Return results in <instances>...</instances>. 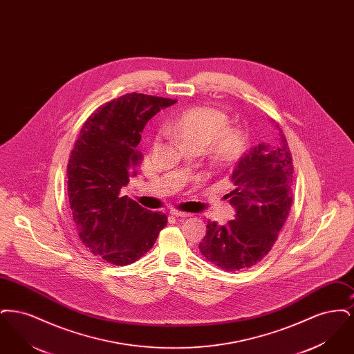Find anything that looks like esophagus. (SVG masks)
Instances as JSON below:
<instances>
[{
  "instance_id": "obj_1",
  "label": "esophagus",
  "mask_w": 354,
  "mask_h": 354,
  "mask_svg": "<svg viewBox=\"0 0 354 354\" xmlns=\"http://www.w3.org/2000/svg\"><path fill=\"white\" fill-rule=\"evenodd\" d=\"M169 214H171L172 216H176V218H188V216H191V214L182 212V211H178V209H171Z\"/></svg>"
}]
</instances>
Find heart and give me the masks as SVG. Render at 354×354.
<instances>
[{
    "label": "heart",
    "mask_w": 354,
    "mask_h": 354,
    "mask_svg": "<svg viewBox=\"0 0 354 354\" xmlns=\"http://www.w3.org/2000/svg\"><path fill=\"white\" fill-rule=\"evenodd\" d=\"M167 131L185 146L205 149L215 162L232 165L247 150V135L236 126H228V115L219 109L196 106L187 109L167 124Z\"/></svg>",
    "instance_id": "heart-1"
}]
</instances>
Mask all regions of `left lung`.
I'll use <instances>...</instances> for the list:
<instances>
[{
    "mask_svg": "<svg viewBox=\"0 0 354 354\" xmlns=\"http://www.w3.org/2000/svg\"><path fill=\"white\" fill-rule=\"evenodd\" d=\"M230 179L234 188L225 199L235 207V220L207 221L199 250L209 263L232 272L270 252L289 215L293 163L284 133L279 129L276 145L260 143L240 158Z\"/></svg>",
    "mask_w": 354,
    "mask_h": 354,
    "instance_id": "obj_1",
    "label": "left lung"
}]
</instances>
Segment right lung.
Wrapping results in <instances>:
<instances>
[{"mask_svg": "<svg viewBox=\"0 0 354 354\" xmlns=\"http://www.w3.org/2000/svg\"><path fill=\"white\" fill-rule=\"evenodd\" d=\"M175 100L131 93L107 102L84 122L68 165L73 219L84 247L113 266H129L149 252L167 216L119 196L136 175V149L146 123Z\"/></svg>", "mask_w": 354, "mask_h": 354, "instance_id": "right-lung-1", "label": "right lung"}]
</instances>
